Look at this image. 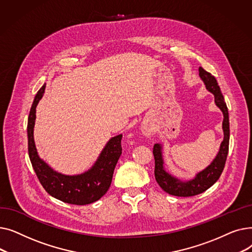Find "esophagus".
Returning <instances> with one entry per match:
<instances>
[{
	"mask_svg": "<svg viewBox=\"0 0 252 252\" xmlns=\"http://www.w3.org/2000/svg\"><path fill=\"white\" fill-rule=\"evenodd\" d=\"M142 131L145 136H151V134H152V129L149 126H144L142 128Z\"/></svg>",
	"mask_w": 252,
	"mask_h": 252,
	"instance_id": "obj_1",
	"label": "esophagus"
}]
</instances>
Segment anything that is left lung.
I'll return each instance as SVG.
<instances>
[{
	"label": "left lung",
	"instance_id": "obj_1",
	"mask_svg": "<svg viewBox=\"0 0 252 252\" xmlns=\"http://www.w3.org/2000/svg\"><path fill=\"white\" fill-rule=\"evenodd\" d=\"M199 76L204 82L206 89L213 93L215 95V101L218 107L223 113V141L220 144V151L208 167H206L201 173L198 174L194 180H191L186 183H182L179 180L175 179L168 175L163 168V161L161 156V146L159 144H155L153 147V155L155 160V168L154 175L157 184L159 185L160 188L166 193L180 196V197H189L195 196L206 191L220 179L224 164H226L228 151H229V140H230V125H229V112L227 104L224 102L223 96L219 87L216 77L204 70L202 67H199Z\"/></svg>",
	"mask_w": 252,
	"mask_h": 252
}]
</instances>
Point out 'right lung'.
I'll use <instances>...</instances> for the list:
<instances>
[{
	"mask_svg": "<svg viewBox=\"0 0 252 252\" xmlns=\"http://www.w3.org/2000/svg\"><path fill=\"white\" fill-rule=\"evenodd\" d=\"M45 88L46 84L36 93L28 123L29 155L36 177L44 189L51 196L63 202L76 205H86L95 202L99 200L110 187L115 165L123 151V135L109 140L96 164L87 173L72 177L56 173L38 157L33 140L35 107L43 97Z\"/></svg>",
	"mask_w": 252,
	"mask_h": 252,
	"instance_id": "add662e5",
	"label": "right lung"
}]
</instances>
